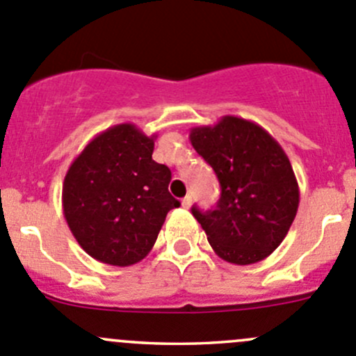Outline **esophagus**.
Returning a JSON list of instances; mask_svg holds the SVG:
<instances>
[{
	"mask_svg": "<svg viewBox=\"0 0 356 356\" xmlns=\"http://www.w3.org/2000/svg\"><path fill=\"white\" fill-rule=\"evenodd\" d=\"M191 201H193V198L189 195L186 196V198H182V201H181L182 208H189V207H191Z\"/></svg>",
	"mask_w": 356,
	"mask_h": 356,
	"instance_id": "1",
	"label": "esophagus"
}]
</instances>
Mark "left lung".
Returning <instances> with one entry per match:
<instances>
[{
    "label": "left lung",
    "instance_id": "8db88e82",
    "mask_svg": "<svg viewBox=\"0 0 356 356\" xmlns=\"http://www.w3.org/2000/svg\"><path fill=\"white\" fill-rule=\"evenodd\" d=\"M189 141L213 168L222 189L213 210L193 207L210 246L234 265L267 258L286 238L300 204L284 149L264 127L234 115L193 127Z\"/></svg>",
    "mask_w": 356,
    "mask_h": 356
}]
</instances>
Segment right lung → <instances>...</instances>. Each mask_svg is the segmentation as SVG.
Instances as JSON below:
<instances>
[{"label": "right lung", "mask_w": 356, "mask_h": 356, "mask_svg": "<svg viewBox=\"0 0 356 356\" xmlns=\"http://www.w3.org/2000/svg\"><path fill=\"white\" fill-rule=\"evenodd\" d=\"M155 139L134 124L113 125L68 167L63 215L82 250L102 264L141 261L168 211L181 204L168 193L170 168L152 158Z\"/></svg>", "instance_id": "1"}]
</instances>
